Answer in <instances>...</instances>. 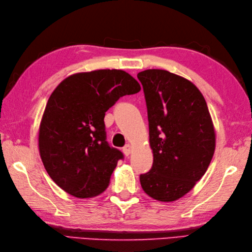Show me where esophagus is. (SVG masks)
Wrapping results in <instances>:
<instances>
[{
    "label": "esophagus",
    "mask_w": 252,
    "mask_h": 252,
    "mask_svg": "<svg viewBox=\"0 0 252 252\" xmlns=\"http://www.w3.org/2000/svg\"><path fill=\"white\" fill-rule=\"evenodd\" d=\"M123 153H125V155L126 156H129V155L131 154V152H132V146L130 145V144H126V145L123 147Z\"/></svg>",
    "instance_id": "esophagus-1"
}]
</instances>
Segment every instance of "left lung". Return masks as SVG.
I'll return each instance as SVG.
<instances>
[{
	"label": "left lung",
	"mask_w": 252,
	"mask_h": 252,
	"mask_svg": "<svg viewBox=\"0 0 252 252\" xmlns=\"http://www.w3.org/2000/svg\"><path fill=\"white\" fill-rule=\"evenodd\" d=\"M145 95L154 162L140 175L148 196L178 200L199 181L211 162L216 132L200 91L183 77L161 69L138 72Z\"/></svg>",
	"instance_id": "obj_1"
}]
</instances>
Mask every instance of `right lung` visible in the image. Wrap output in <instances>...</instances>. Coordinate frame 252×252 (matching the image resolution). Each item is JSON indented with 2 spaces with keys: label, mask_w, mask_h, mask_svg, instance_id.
Returning <instances> with one entry per match:
<instances>
[{
  "label": "right lung",
  "mask_w": 252,
  "mask_h": 252,
  "mask_svg": "<svg viewBox=\"0 0 252 252\" xmlns=\"http://www.w3.org/2000/svg\"><path fill=\"white\" fill-rule=\"evenodd\" d=\"M141 91L136 80L117 69L72 74L50 96L39 130V151L51 179L78 198L103 192L119 149L106 141L105 112L125 95Z\"/></svg>",
  "instance_id": "obj_1"
}]
</instances>
